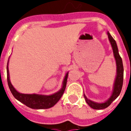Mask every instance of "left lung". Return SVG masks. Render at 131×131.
Here are the masks:
<instances>
[{
  "mask_svg": "<svg viewBox=\"0 0 131 131\" xmlns=\"http://www.w3.org/2000/svg\"><path fill=\"white\" fill-rule=\"evenodd\" d=\"M108 35V38L110 40L112 47L113 49V52H114V55L115 57L116 62V68H117V74H116V78L115 83H114V91H113L112 95L111 96L107 102H105L104 103H102V104H98V103H95L94 102H92L90 100H88L85 95H84V98H85V101L88 103V104L94 110H102V109H105L110 106V104H112L114 100H115L117 97L119 95V94L121 93V89H122V86H123V81H124V66H123V62H122V59L120 57V55L118 54V48L116 46L115 40L112 38V36L110 35L109 32H107Z\"/></svg>",
  "mask_w": 131,
  "mask_h": 131,
  "instance_id": "1",
  "label": "left lung"
}]
</instances>
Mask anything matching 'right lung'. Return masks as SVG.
<instances>
[{
	"label": "right lung",
	"instance_id": "1",
	"mask_svg": "<svg viewBox=\"0 0 131 131\" xmlns=\"http://www.w3.org/2000/svg\"><path fill=\"white\" fill-rule=\"evenodd\" d=\"M68 78V73L66 74L65 78L63 81V85L62 89L60 91H58L56 93L45 96V95H29V94H22L19 93L14 88L13 85L11 84L9 77V71L7 65V79L8 86L10 88L11 93L17 100L21 102V103L25 104L27 107H30L31 109H36V110H40V109H48L50 107H53L57 102L60 100L61 97L62 96L63 93L65 90L66 85H67V81Z\"/></svg>",
	"mask_w": 131,
	"mask_h": 131
}]
</instances>
